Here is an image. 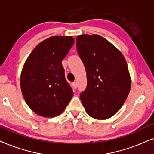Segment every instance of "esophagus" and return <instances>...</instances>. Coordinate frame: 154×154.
I'll use <instances>...</instances> for the list:
<instances>
[{
  "instance_id": "obj_1",
  "label": "esophagus",
  "mask_w": 154,
  "mask_h": 154,
  "mask_svg": "<svg viewBox=\"0 0 154 154\" xmlns=\"http://www.w3.org/2000/svg\"><path fill=\"white\" fill-rule=\"evenodd\" d=\"M72 87H73L74 89H77V83L76 82H72Z\"/></svg>"
}]
</instances>
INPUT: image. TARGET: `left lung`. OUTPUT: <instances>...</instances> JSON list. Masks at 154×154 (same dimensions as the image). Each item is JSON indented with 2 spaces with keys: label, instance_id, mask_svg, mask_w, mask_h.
Masks as SVG:
<instances>
[{
  "label": "left lung",
  "instance_id": "1",
  "mask_svg": "<svg viewBox=\"0 0 154 154\" xmlns=\"http://www.w3.org/2000/svg\"><path fill=\"white\" fill-rule=\"evenodd\" d=\"M77 49L87 72V86L80 99L89 116L110 118L122 107L131 79L123 55L106 38L93 34L77 37Z\"/></svg>",
  "mask_w": 154,
  "mask_h": 154
}]
</instances>
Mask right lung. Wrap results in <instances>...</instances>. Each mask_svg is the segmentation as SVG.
Masks as SVG:
<instances>
[{"instance_id": "obj_1", "label": "right lung", "mask_w": 154, "mask_h": 154, "mask_svg": "<svg viewBox=\"0 0 154 154\" xmlns=\"http://www.w3.org/2000/svg\"><path fill=\"white\" fill-rule=\"evenodd\" d=\"M74 42L72 36H51L38 44L24 63L20 77L22 95L29 107L41 116H58L72 98L62 60Z\"/></svg>"}]
</instances>
